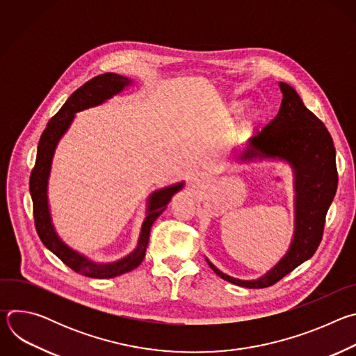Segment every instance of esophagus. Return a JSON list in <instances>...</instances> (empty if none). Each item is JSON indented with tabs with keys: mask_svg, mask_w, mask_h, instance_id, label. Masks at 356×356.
<instances>
[{
	"mask_svg": "<svg viewBox=\"0 0 356 356\" xmlns=\"http://www.w3.org/2000/svg\"><path fill=\"white\" fill-rule=\"evenodd\" d=\"M197 180H198V177H195V176H191V177H190V181H191V183H195Z\"/></svg>",
	"mask_w": 356,
	"mask_h": 356,
	"instance_id": "esophagus-1",
	"label": "esophagus"
}]
</instances>
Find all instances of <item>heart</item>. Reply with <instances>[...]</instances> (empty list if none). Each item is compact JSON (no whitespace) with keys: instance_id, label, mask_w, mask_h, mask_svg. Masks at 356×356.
I'll list each match as a JSON object with an SVG mask.
<instances>
[{"instance_id":"obj_1","label":"heart","mask_w":356,"mask_h":356,"mask_svg":"<svg viewBox=\"0 0 356 356\" xmlns=\"http://www.w3.org/2000/svg\"><path fill=\"white\" fill-rule=\"evenodd\" d=\"M242 107H243V104H242V103H236V104L234 106V108H235L236 111H241V110H242Z\"/></svg>"}]
</instances>
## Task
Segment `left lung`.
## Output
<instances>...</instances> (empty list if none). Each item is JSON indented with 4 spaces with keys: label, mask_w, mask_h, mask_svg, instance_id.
Listing matches in <instances>:
<instances>
[{
    "label": "left lung",
    "mask_w": 356,
    "mask_h": 356,
    "mask_svg": "<svg viewBox=\"0 0 356 356\" xmlns=\"http://www.w3.org/2000/svg\"><path fill=\"white\" fill-rule=\"evenodd\" d=\"M279 87L283 99L277 115L235 152L234 159L239 165L269 161L290 166L294 228L289 249L272 269L257 279L229 276L206 258L221 279L246 289L269 287L314 255L338 184L335 147L325 125L304 106L291 86L279 81Z\"/></svg>",
    "instance_id": "obj_1"
}]
</instances>
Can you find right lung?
<instances>
[{
  "mask_svg": "<svg viewBox=\"0 0 356 356\" xmlns=\"http://www.w3.org/2000/svg\"><path fill=\"white\" fill-rule=\"evenodd\" d=\"M134 84L135 81L132 79L115 73H106L91 79L79 90H76L67 98L59 113L49 121L46 129L43 131L38 145L36 163L29 180V191L33 202L35 227L40 241L70 269L80 275L94 279L117 277L120 275L134 270L142 264L149 242L152 224H154L156 218L168 209L172 197L184 187V181L181 180L175 184L158 188L149 194L146 201L147 209L140 227L136 246L132 252L128 253V255L114 262H97L86 257L84 253L69 246L59 236L54 225L47 193L54 156L60 139L72 127L77 113L107 103L108 99L121 94L125 88Z\"/></svg>",
  "mask_w": 356,
  "mask_h": 356,
  "instance_id": "obj_1",
  "label": "right lung"
}]
</instances>
